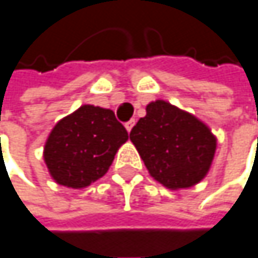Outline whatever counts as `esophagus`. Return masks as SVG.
Here are the masks:
<instances>
[{
  "label": "esophagus",
  "instance_id": "34e87169",
  "mask_svg": "<svg viewBox=\"0 0 258 258\" xmlns=\"http://www.w3.org/2000/svg\"><path fill=\"white\" fill-rule=\"evenodd\" d=\"M135 123H136V120H135V119H132V120H128V122L125 123V128H126V132H128V133H130V132H132V128L135 126Z\"/></svg>",
  "mask_w": 258,
  "mask_h": 258
}]
</instances>
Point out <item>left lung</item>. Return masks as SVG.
<instances>
[{
	"label": "left lung",
	"mask_w": 258,
	"mask_h": 258,
	"mask_svg": "<svg viewBox=\"0 0 258 258\" xmlns=\"http://www.w3.org/2000/svg\"><path fill=\"white\" fill-rule=\"evenodd\" d=\"M130 141L150 176L168 189L191 188L205 179L217 148L207 123L163 99L147 105Z\"/></svg>",
	"instance_id": "1"
}]
</instances>
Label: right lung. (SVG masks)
Wrapping results in <instances>:
<instances>
[{"label":"right lung","instance_id":"obj_1","mask_svg":"<svg viewBox=\"0 0 258 258\" xmlns=\"http://www.w3.org/2000/svg\"><path fill=\"white\" fill-rule=\"evenodd\" d=\"M126 141L128 133L111 110L85 104L53 126L44 145V162L56 183L85 188L108 171Z\"/></svg>","mask_w":258,"mask_h":258}]
</instances>
